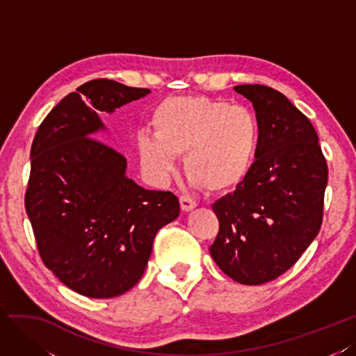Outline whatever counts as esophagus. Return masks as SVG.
<instances>
[{
    "label": "esophagus",
    "mask_w": 356,
    "mask_h": 356,
    "mask_svg": "<svg viewBox=\"0 0 356 356\" xmlns=\"http://www.w3.org/2000/svg\"><path fill=\"white\" fill-rule=\"evenodd\" d=\"M180 207L184 211H191L197 207V202L188 197H180Z\"/></svg>",
    "instance_id": "obj_1"
}]
</instances>
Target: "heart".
Instances as JSON below:
<instances>
[{
  "label": "heart",
  "instance_id": "obj_1",
  "mask_svg": "<svg viewBox=\"0 0 356 356\" xmlns=\"http://www.w3.org/2000/svg\"><path fill=\"white\" fill-rule=\"evenodd\" d=\"M152 134L137 152L147 175L164 181L184 155V170L209 192L236 188L246 179L258 149V122L243 106L202 95L168 97L150 118Z\"/></svg>",
  "mask_w": 356,
  "mask_h": 356
}]
</instances>
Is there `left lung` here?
<instances>
[{"instance_id": "obj_1", "label": "left lung", "mask_w": 356, "mask_h": 356, "mask_svg": "<svg viewBox=\"0 0 356 356\" xmlns=\"http://www.w3.org/2000/svg\"><path fill=\"white\" fill-rule=\"evenodd\" d=\"M257 111V161L232 194L211 206L219 232L210 255L243 285H262L289 270L318 236L327 161L310 120L279 90L240 85Z\"/></svg>"}]
</instances>
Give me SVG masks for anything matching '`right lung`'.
Returning a JSON list of instances; mask_svg holds the SVG:
<instances>
[{
	"mask_svg": "<svg viewBox=\"0 0 356 356\" xmlns=\"http://www.w3.org/2000/svg\"><path fill=\"white\" fill-rule=\"evenodd\" d=\"M145 88L97 79L68 94L38 127L25 194L44 266L74 292L113 298L143 276L156 232L179 216L170 191L125 176L127 159L94 138L101 111L146 97Z\"/></svg>",
	"mask_w": 356,
	"mask_h": 356,
	"instance_id": "obj_1",
	"label": "right lung"
}]
</instances>
